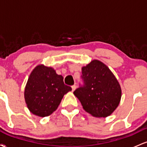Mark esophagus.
<instances>
[{
  "label": "esophagus",
  "instance_id": "obj_1",
  "mask_svg": "<svg viewBox=\"0 0 147 147\" xmlns=\"http://www.w3.org/2000/svg\"><path fill=\"white\" fill-rule=\"evenodd\" d=\"M76 88H77V86H76V85H73L72 86V90L74 91L76 89Z\"/></svg>",
  "mask_w": 147,
  "mask_h": 147
}]
</instances>
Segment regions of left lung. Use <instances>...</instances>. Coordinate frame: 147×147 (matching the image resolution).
<instances>
[{
	"label": "left lung",
	"instance_id": "8db88e82",
	"mask_svg": "<svg viewBox=\"0 0 147 147\" xmlns=\"http://www.w3.org/2000/svg\"><path fill=\"white\" fill-rule=\"evenodd\" d=\"M84 86L74 91L83 109L96 117H106L117 109L122 97L117 79L107 65L92 60L82 68Z\"/></svg>",
	"mask_w": 147,
	"mask_h": 147
}]
</instances>
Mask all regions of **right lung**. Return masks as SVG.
<instances>
[{
  "mask_svg": "<svg viewBox=\"0 0 147 147\" xmlns=\"http://www.w3.org/2000/svg\"><path fill=\"white\" fill-rule=\"evenodd\" d=\"M71 87L65 85L63 77L52 67L38 65L32 71L25 88L28 109L38 117H47L57 110L63 95Z\"/></svg>",
  "mask_w": 147,
  "mask_h": 147,
  "instance_id": "obj_1",
  "label": "right lung"
}]
</instances>
